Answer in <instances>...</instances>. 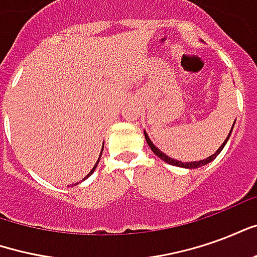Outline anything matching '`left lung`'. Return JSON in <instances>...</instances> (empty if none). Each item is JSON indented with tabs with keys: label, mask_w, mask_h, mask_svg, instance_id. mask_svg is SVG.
Segmentation results:
<instances>
[{
	"label": "left lung",
	"mask_w": 257,
	"mask_h": 257,
	"mask_svg": "<svg viewBox=\"0 0 257 257\" xmlns=\"http://www.w3.org/2000/svg\"><path fill=\"white\" fill-rule=\"evenodd\" d=\"M234 123H235V121H234ZM234 123H232V128H234ZM231 128V131H232ZM231 131H230V134H228V136L226 138V140L223 142V145L216 150L215 154H212V156H209L208 158H205V160H201V161H193V162H182V161H178V160H173V158H171V157H168L167 154H164L160 149H157L156 146L153 145V142L150 140V138H149V135H147V132L145 131V138L146 140H147V145L150 146L151 151L156 154V156H158L160 158H161L162 161L168 162V164H171V165H173V167H180V168H186V169H195V168H199V167H204V165H206V164H209V162H212L213 160H215L216 157L220 154V151L224 149V146H226L227 140L230 139V135H231Z\"/></svg>",
	"instance_id": "1"
}]
</instances>
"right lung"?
Returning <instances> with one entry per match:
<instances>
[{"label": "right lung", "mask_w": 257, "mask_h": 257, "mask_svg": "<svg viewBox=\"0 0 257 257\" xmlns=\"http://www.w3.org/2000/svg\"><path fill=\"white\" fill-rule=\"evenodd\" d=\"M101 151H103V147H101ZM100 157H101V153H100V156H99V160H97V161H96V164L95 165H93V168H92V169H90V172L88 173V175H86V176H85L84 179H82V180H85V179H88L90 176V175H92V173L95 172V169H96V167H97V164H99V161H100ZM75 184H78V183H75Z\"/></svg>", "instance_id": "obj_1"}]
</instances>
